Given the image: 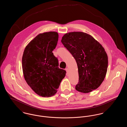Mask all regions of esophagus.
<instances>
[{
	"label": "esophagus",
	"mask_w": 127,
	"mask_h": 127,
	"mask_svg": "<svg viewBox=\"0 0 127 127\" xmlns=\"http://www.w3.org/2000/svg\"><path fill=\"white\" fill-rule=\"evenodd\" d=\"M66 74H68V71H69V70H68V68H66Z\"/></svg>",
	"instance_id": "34e87169"
}]
</instances>
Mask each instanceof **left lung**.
Listing matches in <instances>:
<instances>
[{
  "label": "left lung",
  "mask_w": 127,
  "mask_h": 127,
  "mask_svg": "<svg viewBox=\"0 0 127 127\" xmlns=\"http://www.w3.org/2000/svg\"><path fill=\"white\" fill-rule=\"evenodd\" d=\"M61 42L76 61L79 83L75 89L87 93L97 89L106 77L108 58L102 46L91 35L71 32L62 36Z\"/></svg>",
  "instance_id": "obj_1"
}]
</instances>
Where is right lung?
<instances>
[{
  "mask_svg": "<svg viewBox=\"0 0 127 127\" xmlns=\"http://www.w3.org/2000/svg\"><path fill=\"white\" fill-rule=\"evenodd\" d=\"M58 33H40L25 48L22 59V70L27 84L38 95H54L66 71L59 68V62L52 53L58 41Z\"/></svg>",
  "mask_w": 127,
  "mask_h": 127,
  "instance_id": "obj_1",
  "label": "right lung"
}]
</instances>
